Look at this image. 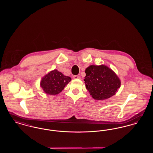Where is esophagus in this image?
<instances>
[{
	"label": "esophagus",
	"instance_id": "34e87169",
	"mask_svg": "<svg viewBox=\"0 0 153 153\" xmlns=\"http://www.w3.org/2000/svg\"><path fill=\"white\" fill-rule=\"evenodd\" d=\"M73 78L74 79H80V77L78 75H74V76H73Z\"/></svg>",
	"mask_w": 153,
	"mask_h": 153
}]
</instances>
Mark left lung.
<instances>
[{
	"label": "left lung",
	"mask_w": 153,
	"mask_h": 153,
	"mask_svg": "<svg viewBox=\"0 0 153 153\" xmlns=\"http://www.w3.org/2000/svg\"><path fill=\"white\" fill-rule=\"evenodd\" d=\"M85 84L90 95L96 100H104L115 95L120 86L117 74L106 66L91 65L85 71Z\"/></svg>",
	"instance_id": "obj_1"
}]
</instances>
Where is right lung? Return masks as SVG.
<instances>
[{
    "label": "right lung",
    "instance_id": "obj_1",
    "mask_svg": "<svg viewBox=\"0 0 153 153\" xmlns=\"http://www.w3.org/2000/svg\"><path fill=\"white\" fill-rule=\"evenodd\" d=\"M71 78L64 76L56 69L46 74L41 81V87L44 92L49 95L59 94L70 81Z\"/></svg>",
    "mask_w": 153,
    "mask_h": 153
}]
</instances>
